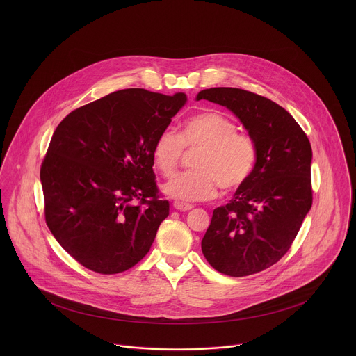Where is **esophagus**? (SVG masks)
Segmentation results:
<instances>
[{"mask_svg": "<svg viewBox=\"0 0 356 356\" xmlns=\"http://www.w3.org/2000/svg\"><path fill=\"white\" fill-rule=\"evenodd\" d=\"M174 208L178 209V211H189L193 208L192 204L179 203V202H175L174 203Z\"/></svg>", "mask_w": 356, "mask_h": 356, "instance_id": "obj_1", "label": "esophagus"}]
</instances>
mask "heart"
Masks as SVG:
<instances>
[{
    "instance_id": "obj_1",
    "label": "heart",
    "mask_w": 356,
    "mask_h": 356,
    "mask_svg": "<svg viewBox=\"0 0 356 356\" xmlns=\"http://www.w3.org/2000/svg\"><path fill=\"white\" fill-rule=\"evenodd\" d=\"M184 148H199L196 170L175 175L163 185V193L181 203L203 202L223 191L240 186L252 172L256 161L254 140L238 133L233 120L216 111L202 112L184 120L178 134L163 130L154 140L152 161L164 177L177 170Z\"/></svg>"
}]
</instances>
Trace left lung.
Instances as JSON below:
<instances>
[{
	"mask_svg": "<svg viewBox=\"0 0 356 356\" xmlns=\"http://www.w3.org/2000/svg\"><path fill=\"white\" fill-rule=\"evenodd\" d=\"M196 99L226 106L254 140L252 172L230 203L213 209L202 241L215 270L251 275L288 252L311 208V145L286 109L252 92L211 88Z\"/></svg>",
	"mask_w": 356,
	"mask_h": 356,
	"instance_id": "obj_1",
	"label": "left lung"
}]
</instances>
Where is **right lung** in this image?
I'll list each match as a JSON object with an SVG mask.
<instances>
[{
    "label": "right lung",
    "mask_w": 356,
    "mask_h": 356,
    "mask_svg": "<svg viewBox=\"0 0 356 356\" xmlns=\"http://www.w3.org/2000/svg\"><path fill=\"white\" fill-rule=\"evenodd\" d=\"M185 93L123 89L68 113L41 165L45 219L86 268L118 274L149 252L170 204L159 199L152 147Z\"/></svg>",
    "instance_id": "obj_1"
}]
</instances>
